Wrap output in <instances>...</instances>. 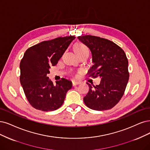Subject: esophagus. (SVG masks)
Wrapping results in <instances>:
<instances>
[{
    "label": "esophagus",
    "mask_w": 150,
    "mask_h": 150,
    "mask_svg": "<svg viewBox=\"0 0 150 150\" xmlns=\"http://www.w3.org/2000/svg\"><path fill=\"white\" fill-rule=\"evenodd\" d=\"M81 83V82L80 81H72V85L73 86H75L76 85H79Z\"/></svg>",
    "instance_id": "obj_1"
}]
</instances>
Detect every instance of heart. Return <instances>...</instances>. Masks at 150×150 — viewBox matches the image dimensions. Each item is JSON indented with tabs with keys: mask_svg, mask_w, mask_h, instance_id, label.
Listing matches in <instances>:
<instances>
[{
	"mask_svg": "<svg viewBox=\"0 0 150 150\" xmlns=\"http://www.w3.org/2000/svg\"><path fill=\"white\" fill-rule=\"evenodd\" d=\"M74 49V51L75 52V53L77 55H78V56H79V55L81 54L88 52V49L86 47V46L81 42H77L75 44Z\"/></svg>",
	"mask_w": 150,
	"mask_h": 150,
	"instance_id": "1",
	"label": "heart"
}]
</instances>
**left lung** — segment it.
Instances as JSON below:
<instances>
[{
	"instance_id": "1",
	"label": "left lung",
	"mask_w": 150,
	"mask_h": 150,
	"mask_svg": "<svg viewBox=\"0 0 150 150\" xmlns=\"http://www.w3.org/2000/svg\"><path fill=\"white\" fill-rule=\"evenodd\" d=\"M79 40L90 49L94 65L89 70L93 78L99 77L100 84L88 83L89 91L84 97L86 106L96 110L114 107L123 96L129 79L128 59L124 50L107 39L85 35Z\"/></svg>"
}]
</instances>
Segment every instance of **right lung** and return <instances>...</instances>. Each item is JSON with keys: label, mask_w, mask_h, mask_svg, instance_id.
Segmentation results:
<instances>
[{"label": "right lung", "mask_w": 150, "mask_h": 150, "mask_svg": "<svg viewBox=\"0 0 150 150\" xmlns=\"http://www.w3.org/2000/svg\"><path fill=\"white\" fill-rule=\"evenodd\" d=\"M75 36L59 37L28 49L20 64L21 85L31 106L42 111H52L64 103L71 82L62 78L54 85L47 74L62 56Z\"/></svg>", "instance_id": "right-lung-1"}]
</instances>
